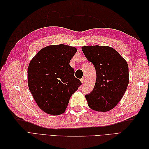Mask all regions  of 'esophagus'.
Masks as SVG:
<instances>
[{"mask_svg":"<svg viewBox=\"0 0 149 149\" xmlns=\"http://www.w3.org/2000/svg\"><path fill=\"white\" fill-rule=\"evenodd\" d=\"M81 83L83 84V83H84V82H85V79H84V78H81Z\"/></svg>","mask_w":149,"mask_h":149,"instance_id":"34e87169","label":"esophagus"}]
</instances>
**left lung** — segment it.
Masks as SVG:
<instances>
[{
  "instance_id": "obj_1",
  "label": "left lung",
  "mask_w": 149,
  "mask_h": 149,
  "mask_svg": "<svg viewBox=\"0 0 149 149\" xmlns=\"http://www.w3.org/2000/svg\"><path fill=\"white\" fill-rule=\"evenodd\" d=\"M86 58L96 70V81L93 91L85 96L91 109L110 111L123 98L129 84L127 62L114 48L107 46L82 47Z\"/></svg>"
}]
</instances>
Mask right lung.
Returning <instances> with one entry per match:
<instances>
[{"label": "right lung", "mask_w": 149, "mask_h": 149, "mask_svg": "<svg viewBox=\"0 0 149 149\" xmlns=\"http://www.w3.org/2000/svg\"><path fill=\"white\" fill-rule=\"evenodd\" d=\"M77 49L65 45L40 50L30 62L28 85L35 102L46 113L63 114L70 99L82 84L70 62Z\"/></svg>", "instance_id": "add662e5"}]
</instances>
